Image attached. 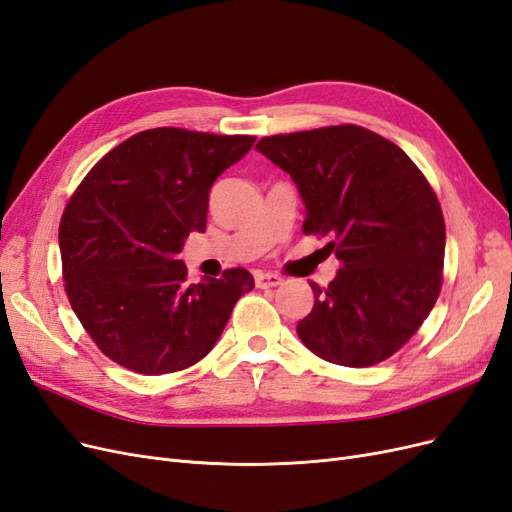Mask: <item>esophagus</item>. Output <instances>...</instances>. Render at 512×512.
<instances>
[{"mask_svg": "<svg viewBox=\"0 0 512 512\" xmlns=\"http://www.w3.org/2000/svg\"><path fill=\"white\" fill-rule=\"evenodd\" d=\"M283 283V278L276 276V274H266V272H255V285L259 289H270Z\"/></svg>", "mask_w": 512, "mask_h": 512, "instance_id": "34e87169", "label": "esophagus"}]
</instances>
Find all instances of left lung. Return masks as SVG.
<instances>
[{
  "mask_svg": "<svg viewBox=\"0 0 512 512\" xmlns=\"http://www.w3.org/2000/svg\"><path fill=\"white\" fill-rule=\"evenodd\" d=\"M306 206L304 234H332L340 270L298 323L308 349L366 368L404 346L434 308L444 266V219L430 183L400 146L357 125L261 138Z\"/></svg>",
  "mask_w": 512,
  "mask_h": 512,
  "instance_id": "8db88e82",
  "label": "left lung"
}]
</instances>
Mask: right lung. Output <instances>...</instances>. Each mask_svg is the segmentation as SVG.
I'll return each instance as SVG.
<instances>
[{
    "label": "right lung",
    "mask_w": 512,
    "mask_h": 512,
    "mask_svg": "<svg viewBox=\"0 0 512 512\" xmlns=\"http://www.w3.org/2000/svg\"><path fill=\"white\" fill-rule=\"evenodd\" d=\"M253 144V136L146 129L97 161L65 206V291L119 366L153 376L197 364L255 287L242 268L187 285L178 259L191 232H206L212 183Z\"/></svg>",
    "instance_id": "obj_1"
}]
</instances>
